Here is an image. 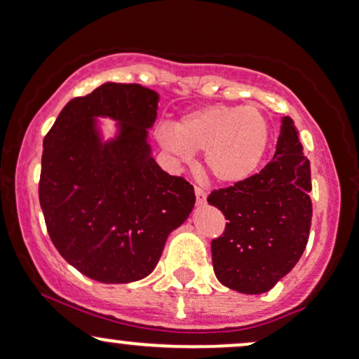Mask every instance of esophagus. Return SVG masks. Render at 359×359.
<instances>
[{
    "label": "esophagus",
    "mask_w": 359,
    "mask_h": 359,
    "mask_svg": "<svg viewBox=\"0 0 359 359\" xmlns=\"http://www.w3.org/2000/svg\"><path fill=\"white\" fill-rule=\"evenodd\" d=\"M194 194H196V203H198V205H205V201H206L205 189H201L200 187H194Z\"/></svg>",
    "instance_id": "1"
}]
</instances>
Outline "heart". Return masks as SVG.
<instances>
[{"mask_svg":"<svg viewBox=\"0 0 359 359\" xmlns=\"http://www.w3.org/2000/svg\"><path fill=\"white\" fill-rule=\"evenodd\" d=\"M269 140L266 116L251 104H208L158 131V143L176 161L188 163L203 151V168L221 184L250 180L266 158Z\"/></svg>","mask_w":359,"mask_h":359,"instance_id":"heart-1","label":"heart"}]
</instances>
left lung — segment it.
<instances>
[{
    "mask_svg": "<svg viewBox=\"0 0 359 359\" xmlns=\"http://www.w3.org/2000/svg\"><path fill=\"white\" fill-rule=\"evenodd\" d=\"M311 170L293 119L281 118L271 161L233 187L215 189L208 203L228 219L211 241L221 285L245 294L266 293L302 258L311 228Z\"/></svg>",
    "mask_w": 359,
    "mask_h": 359,
    "instance_id": "left-lung-1",
    "label": "left lung"
}]
</instances>
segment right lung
I'll list each match as a JSON object with an SVG mask.
<instances>
[{"label": "right lung", "mask_w": 359, "mask_h": 359, "mask_svg": "<svg viewBox=\"0 0 359 359\" xmlns=\"http://www.w3.org/2000/svg\"><path fill=\"white\" fill-rule=\"evenodd\" d=\"M158 93L104 83L69 101L43 141L39 205L53 245L100 283H131L156 268L172 229L194 208V189L151 156ZM96 117L118 121L103 142Z\"/></svg>", "instance_id": "1"}]
</instances>
